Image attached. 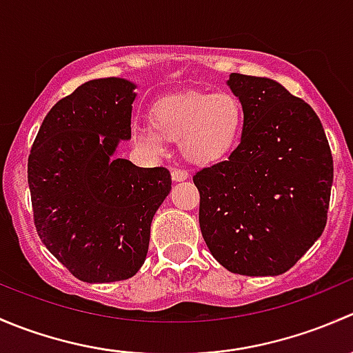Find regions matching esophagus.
I'll return each instance as SVG.
<instances>
[{
    "label": "esophagus",
    "instance_id": "34e87169",
    "mask_svg": "<svg viewBox=\"0 0 353 353\" xmlns=\"http://www.w3.org/2000/svg\"><path fill=\"white\" fill-rule=\"evenodd\" d=\"M190 177V172L186 169H174L172 170V181L179 183V181H186Z\"/></svg>",
    "mask_w": 353,
    "mask_h": 353
}]
</instances>
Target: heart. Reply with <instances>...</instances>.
Segmentation results:
<instances>
[{
  "label": "heart",
  "mask_w": 353,
  "mask_h": 353,
  "mask_svg": "<svg viewBox=\"0 0 353 353\" xmlns=\"http://www.w3.org/2000/svg\"><path fill=\"white\" fill-rule=\"evenodd\" d=\"M152 124L134 131L141 145L160 150L165 140L176 141L190 162L206 165L239 145L244 108L232 92H188L160 99L152 108Z\"/></svg>",
  "instance_id": "1"
}]
</instances>
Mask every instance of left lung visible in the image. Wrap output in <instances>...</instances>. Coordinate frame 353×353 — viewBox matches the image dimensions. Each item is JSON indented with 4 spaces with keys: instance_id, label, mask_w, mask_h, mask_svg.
I'll return each instance as SVG.
<instances>
[{
    "instance_id": "obj_1",
    "label": "left lung",
    "mask_w": 353,
    "mask_h": 353,
    "mask_svg": "<svg viewBox=\"0 0 353 353\" xmlns=\"http://www.w3.org/2000/svg\"><path fill=\"white\" fill-rule=\"evenodd\" d=\"M227 85L244 130L229 159L193 176L203 239L229 272L282 275L325 230L333 157L319 117L285 87L241 73Z\"/></svg>"
}]
</instances>
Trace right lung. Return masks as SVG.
<instances>
[{"label":"right lung","mask_w":353,"mask_h":353,"mask_svg":"<svg viewBox=\"0 0 353 353\" xmlns=\"http://www.w3.org/2000/svg\"><path fill=\"white\" fill-rule=\"evenodd\" d=\"M134 83L99 78L52 105L28 155L39 237L88 283L131 279L145 263L155 212L170 191L165 167L114 157L131 138Z\"/></svg>","instance_id":"right-lung-1"}]
</instances>
